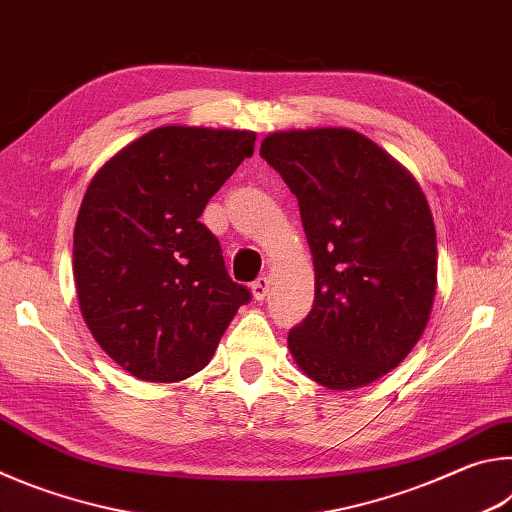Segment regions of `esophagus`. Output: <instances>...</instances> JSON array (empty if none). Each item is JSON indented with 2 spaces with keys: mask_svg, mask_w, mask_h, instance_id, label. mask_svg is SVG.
I'll use <instances>...</instances> for the list:
<instances>
[{
  "mask_svg": "<svg viewBox=\"0 0 512 512\" xmlns=\"http://www.w3.org/2000/svg\"><path fill=\"white\" fill-rule=\"evenodd\" d=\"M268 291H271V277H257V280L253 282V298L255 300H264L268 296Z\"/></svg>",
  "mask_w": 512,
  "mask_h": 512,
  "instance_id": "esophagus-1",
  "label": "esophagus"
}]
</instances>
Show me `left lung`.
Segmentation results:
<instances>
[{
	"label": "left lung",
	"mask_w": 512,
	"mask_h": 512,
	"mask_svg": "<svg viewBox=\"0 0 512 512\" xmlns=\"http://www.w3.org/2000/svg\"><path fill=\"white\" fill-rule=\"evenodd\" d=\"M259 155L298 198L314 307L289 332L298 368L329 391L368 386L409 357L438 287L436 228L413 173L352 128L266 135Z\"/></svg>",
	"instance_id": "obj_1"
}]
</instances>
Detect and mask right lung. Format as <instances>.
<instances>
[{
	"instance_id": "add662e5",
	"label": "right lung",
	"mask_w": 512,
	"mask_h": 512,
	"mask_svg": "<svg viewBox=\"0 0 512 512\" xmlns=\"http://www.w3.org/2000/svg\"><path fill=\"white\" fill-rule=\"evenodd\" d=\"M257 133L160 126L94 173L74 225V282L101 350L142 381L203 370L250 300L198 221Z\"/></svg>"
}]
</instances>
